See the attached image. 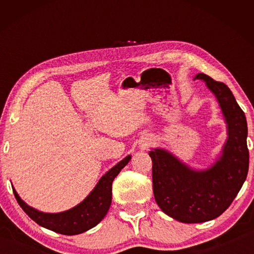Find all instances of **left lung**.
<instances>
[{
  "label": "left lung",
  "mask_w": 254,
  "mask_h": 254,
  "mask_svg": "<svg viewBox=\"0 0 254 254\" xmlns=\"http://www.w3.org/2000/svg\"><path fill=\"white\" fill-rule=\"evenodd\" d=\"M216 96L227 123L229 137L222 157L212 168L196 171L162 149L149 152L152 159L153 195L159 207L182 223L214 220L229 208L247 179L249 149L246 114L227 86L199 72Z\"/></svg>",
  "instance_id": "obj_1"
}]
</instances>
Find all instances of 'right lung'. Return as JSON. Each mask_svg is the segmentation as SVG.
Returning a JSON list of instances; mask_svg holds the SVG:
<instances>
[{"label": "right lung", "instance_id": "add662e5", "mask_svg": "<svg viewBox=\"0 0 254 254\" xmlns=\"http://www.w3.org/2000/svg\"><path fill=\"white\" fill-rule=\"evenodd\" d=\"M130 159L131 156L126 157L122 161H120L118 165L107 171L100 179L91 194L80 204L66 212L57 214L39 212L25 204L13 189L15 199L18 200L21 208L37 224L60 234H80L97 225L104 218L112 201V183L120 171L130 161Z\"/></svg>", "mask_w": 254, "mask_h": 254}]
</instances>
